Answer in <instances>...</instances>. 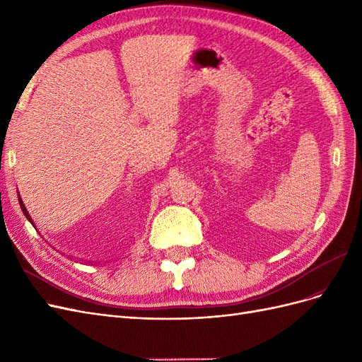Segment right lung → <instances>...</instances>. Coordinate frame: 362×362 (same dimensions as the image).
<instances>
[{
    "mask_svg": "<svg viewBox=\"0 0 362 362\" xmlns=\"http://www.w3.org/2000/svg\"><path fill=\"white\" fill-rule=\"evenodd\" d=\"M18 196H19V194H18ZM19 204H21V208H23V211H24V214H25V217H27V218H28V221H30V222H31V223H33V221H31V217H30V214H28V213H27V208H25V206H24V204H23V199H21V198H19ZM33 226H35V225H33Z\"/></svg>",
    "mask_w": 362,
    "mask_h": 362,
    "instance_id": "right-lung-1",
    "label": "right lung"
}]
</instances>
